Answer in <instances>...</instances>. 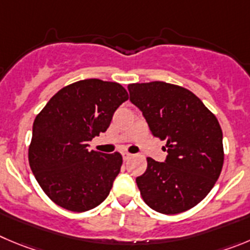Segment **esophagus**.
<instances>
[{
    "label": "esophagus",
    "mask_w": 250,
    "mask_h": 250,
    "mask_svg": "<svg viewBox=\"0 0 250 250\" xmlns=\"http://www.w3.org/2000/svg\"><path fill=\"white\" fill-rule=\"evenodd\" d=\"M122 157H123V160H125V162H127V160L130 159V158H132L133 155L130 153H127V151H123Z\"/></svg>",
    "instance_id": "esophagus-1"
}]
</instances>
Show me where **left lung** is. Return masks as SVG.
<instances>
[{
    "instance_id": "8db88e82",
    "label": "left lung",
    "mask_w": 250,
    "mask_h": 250,
    "mask_svg": "<svg viewBox=\"0 0 250 250\" xmlns=\"http://www.w3.org/2000/svg\"><path fill=\"white\" fill-rule=\"evenodd\" d=\"M128 90L151 134L167 142V160L146 158V172L136 179L144 202L164 214L192 208L222 171V129L216 116L195 93L174 83H130Z\"/></svg>"
}]
</instances>
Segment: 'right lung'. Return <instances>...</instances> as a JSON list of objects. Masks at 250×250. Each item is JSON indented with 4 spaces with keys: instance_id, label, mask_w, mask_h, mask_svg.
<instances>
[{
    "instance_id": "add662e5",
    "label": "right lung",
    "mask_w": 250,
    "mask_h": 250,
    "mask_svg": "<svg viewBox=\"0 0 250 250\" xmlns=\"http://www.w3.org/2000/svg\"><path fill=\"white\" fill-rule=\"evenodd\" d=\"M129 99L121 83L86 79L58 91L37 114L28 160L42 190L58 206L85 212L106 200L122 155L88 150L114 111Z\"/></svg>"
}]
</instances>
